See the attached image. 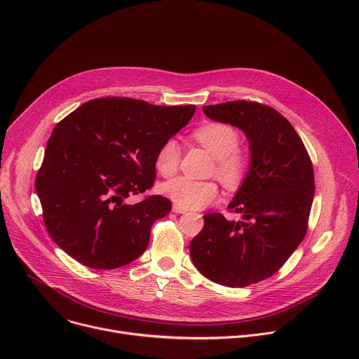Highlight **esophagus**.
<instances>
[{"label": "esophagus", "instance_id": "1", "mask_svg": "<svg viewBox=\"0 0 359 359\" xmlns=\"http://www.w3.org/2000/svg\"><path fill=\"white\" fill-rule=\"evenodd\" d=\"M173 212L175 213H186V209H182V208H179V206H176V204H175V206H173Z\"/></svg>", "mask_w": 359, "mask_h": 359}]
</instances>
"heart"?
I'll list each match as a JSON object with an SVG mask.
<instances>
[{
    "label": "heart",
    "mask_w": 359,
    "mask_h": 359,
    "mask_svg": "<svg viewBox=\"0 0 359 359\" xmlns=\"http://www.w3.org/2000/svg\"><path fill=\"white\" fill-rule=\"evenodd\" d=\"M191 137L206 149L215 161V175L227 186H238L247 175L250 159L238 149L237 130L222 122H208L198 126ZM180 162V147L175 139L165 140L156 151L155 168L163 177H172ZM162 193L182 209H200L215 201L219 187L213 180L198 182L189 177H176L162 186Z\"/></svg>",
    "instance_id": "heart-1"
}]
</instances>
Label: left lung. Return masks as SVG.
I'll return each instance as SVG.
<instances>
[{
	"mask_svg": "<svg viewBox=\"0 0 359 359\" xmlns=\"http://www.w3.org/2000/svg\"><path fill=\"white\" fill-rule=\"evenodd\" d=\"M203 112L245 133L251 162L229 204L241 219L204 215L190 255L213 283L247 287L276 274L304 240L316 191L313 163L292 125L271 107L230 100Z\"/></svg>",
	"mask_w": 359,
	"mask_h": 359,
	"instance_id": "obj_1",
	"label": "left lung"
}]
</instances>
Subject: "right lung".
<instances>
[{"mask_svg":"<svg viewBox=\"0 0 359 359\" xmlns=\"http://www.w3.org/2000/svg\"><path fill=\"white\" fill-rule=\"evenodd\" d=\"M194 105L156 107L107 96L85 102L50 135L35 189L45 227L78 263L114 270L146 250L150 227L172 210L153 194L136 204L156 177L161 144L191 119Z\"/></svg>","mask_w":359,"mask_h":359,"instance_id":"add662e5","label":"right lung"}]
</instances>
